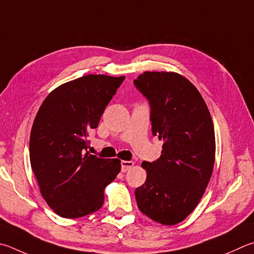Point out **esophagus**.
<instances>
[{
	"label": "esophagus",
	"instance_id": "obj_1",
	"mask_svg": "<svg viewBox=\"0 0 254 254\" xmlns=\"http://www.w3.org/2000/svg\"><path fill=\"white\" fill-rule=\"evenodd\" d=\"M133 165H134V163H133L132 161H122V162H121V171L127 172L133 167Z\"/></svg>",
	"mask_w": 254,
	"mask_h": 254
}]
</instances>
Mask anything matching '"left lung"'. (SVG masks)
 <instances>
[{"instance_id":"1","label":"left lung","mask_w":254,"mask_h":254,"mask_svg":"<svg viewBox=\"0 0 254 254\" xmlns=\"http://www.w3.org/2000/svg\"><path fill=\"white\" fill-rule=\"evenodd\" d=\"M134 85L149 101L152 133L163 141L161 156L143 161L144 184L135 190L140 211L174 225L199 204L213 171L215 136L200 92L174 72H144Z\"/></svg>"}]
</instances>
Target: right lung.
<instances>
[{"label": "right lung", "instance_id": "1", "mask_svg": "<svg viewBox=\"0 0 254 254\" xmlns=\"http://www.w3.org/2000/svg\"><path fill=\"white\" fill-rule=\"evenodd\" d=\"M126 77L89 74L53 90L41 105L30 135V161L41 194L58 215L98 211L104 189L121 171L119 159L87 152L92 128Z\"/></svg>", "mask_w": 254, "mask_h": 254}]
</instances>
